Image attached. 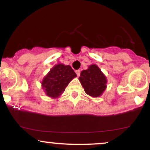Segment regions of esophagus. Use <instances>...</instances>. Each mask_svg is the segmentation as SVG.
<instances>
[{"label": "esophagus", "mask_w": 150, "mask_h": 150, "mask_svg": "<svg viewBox=\"0 0 150 150\" xmlns=\"http://www.w3.org/2000/svg\"><path fill=\"white\" fill-rule=\"evenodd\" d=\"M75 73H76L77 76H80V70H75Z\"/></svg>", "instance_id": "obj_1"}]
</instances>
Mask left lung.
I'll return each mask as SVG.
<instances>
[{"instance_id": "8db88e82", "label": "left lung", "mask_w": 150, "mask_h": 150, "mask_svg": "<svg viewBox=\"0 0 150 150\" xmlns=\"http://www.w3.org/2000/svg\"><path fill=\"white\" fill-rule=\"evenodd\" d=\"M79 80L85 92L92 97L101 96L106 88V77L97 65H91L88 69L82 70Z\"/></svg>"}]
</instances>
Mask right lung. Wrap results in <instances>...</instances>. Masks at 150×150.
I'll use <instances>...</instances> for the list:
<instances>
[{"instance_id": "right-lung-1", "label": "right lung", "mask_w": 150, "mask_h": 150, "mask_svg": "<svg viewBox=\"0 0 150 150\" xmlns=\"http://www.w3.org/2000/svg\"><path fill=\"white\" fill-rule=\"evenodd\" d=\"M77 76L70 65H55L43 79L42 88L48 97L57 98L65 91V87Z\"/></svg>"}]
</instances>
